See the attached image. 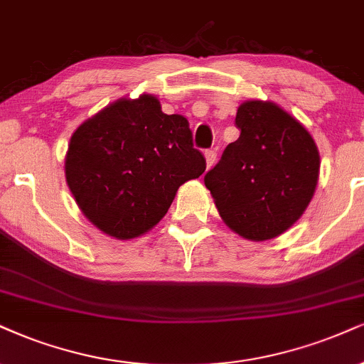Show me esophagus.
Returning <instances> with one entry per match:
<instances>
[{"mask_svg":"<svg viewBox=\"0 0 364 364\" xmlns=\"http://www.w3.org/2000/svg\"><path fill=\"white\" fill-rule=\"evenodd\" d=\"M204 156H205V164H208V168H210L214 165V161H216L218 154H216V150H205Z\"/></svg>","mask_w":364,"mask_h":364,"instance_id":"1","label":"esophagus"}]
</instances>
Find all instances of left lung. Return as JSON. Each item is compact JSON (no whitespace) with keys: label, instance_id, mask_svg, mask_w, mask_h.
<instances>
[{"label":"left lung","instance_id":"8db88e82","mask_svg":"<svg viewBox=\"0 0 364 364\" xmlns=\"http://www.w3.org/2000/svg\"><path fill=\"white\" fill-rule=\"evenodd\" d=\"M240 138L204 175L224 223L253 241L289 230L311 203L319 177V151L297 119L273 102L237 107Z\"/></svg>","mask_w":364,"mask_h":364}]
</instances>
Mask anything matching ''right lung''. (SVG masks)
I'll list each match as a JSON object with an SVG mask.
<instances>
[{
    "label": "right lung",
    "mask_w": 364,
    "mask_h": 364,
    "mask_svg": "<svg viewBox=\"0 0 364 364\" xmlns=\"http://www.w3.org/2000/svg\"><path fill=\"white\" fill-rule=\"evenodd\" d=\"M205 170L181 114L156 97L119 100L75 129L65 156L69 189L94 226L129 240L167 214L183 182Z\"/></svg>",
    "instance_id": "1"
}]
</instances>
